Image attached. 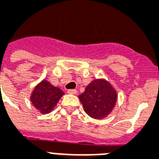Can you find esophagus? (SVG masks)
Returning <instances> with one entry per match:
<instances>
[{"label":"esophagus","mask_w":159,"mask_h":159,"mask_svg":"<svg viewBox=\"0 0 159 159\" xmlns=\"http://www.w3.org/2000/svg\"><path fill=\"white\" fill-rule=\"evenodd\" d=\"M67 93H70V94H76L77 93V91L76 89H69L67 91Z\"/></svg>","instance_id":"esophagus-1"}]
</instances>
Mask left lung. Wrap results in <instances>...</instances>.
<instances>
[{
  "label": "left lung",
  "instance_id": "1",
  "mask_svg": "<svg viewBox=\"0 0 159 159\" xmlns=\"http://www.w3.org/2000/svg\"><path fill=\"white\" fill-rule=\"evenodd\" d=\"M78 97L85 112L94 119L107 117L117 100V91L106 79L93 80Z\"/></svg>",
  "mask_w": 159,
  "mask_h": 159
}]
</instances>
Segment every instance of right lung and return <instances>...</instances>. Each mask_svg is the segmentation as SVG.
<instances>
[{"instance_id":"add662e5","label":"right lung","mask_w":159,"mask_h":159,"mask_svg":"<svg viewBox=\"0 0 159 159\" xmlns=\"http://www.w3.org/2000/svg\"><path fill=\"white\" fill-rule=\"evenodd\" d=\"M65 94L58 87H54L47 80H42L33 89L30 94V101L42 114L51 112Z\"/></svg>"}]
</instances>
